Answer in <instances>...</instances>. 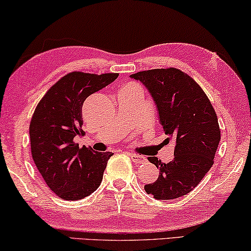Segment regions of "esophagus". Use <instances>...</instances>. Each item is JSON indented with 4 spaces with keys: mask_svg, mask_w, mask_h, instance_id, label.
<instances>
[{
    "mask_svg": "<svg viewBox=\"0 0 251 251\" xmlns=\"http://www.w3.org/2000/svg\"><path fill=\"white\" fill-rule=\"evenodd\" d=\"M129 156H130V159H131L135 163H139L140 164V163H144L146 161L145 156L138 155V154H135V153H129Z\"/></svg>",
    "mask_w": 251,
    "mask_h": 251,
    "instance_id": "34e87169",
    "label": "esophagus"
}]
</instances>
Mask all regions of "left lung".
Here are the masks:
<instances>
[{
    "mask_svg": "<svg viewBox=\"0 0 251 251\" xmlns=\"http://www.w3.org/2000/svg\"><path fill=\"white\" fill-rule=\"evenodd\" d=\"M147 88L159 112L160 123L175 143V157L168 163L155 156L159 178L145 185L156 200H173L197 187L214 164L221 140L218 119L202 88L178 68H156L130 75Z\"/></svg>",
    "mask_w": 251,
    "mask_h": 251,
    "instance_id": "1",
    "label": "left lung"
}]
</instances>
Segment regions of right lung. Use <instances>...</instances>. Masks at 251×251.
Listing matches in <instances>:
<instances>
[{"mask_svg": "<svg viewBox=\"0 0 251 251\" xmlns=\"http://www.w3.org/2000/svg\"><path fill=\"white\" fill-rule=\"evenodd\" d=\"M118 73L72 72L57 81L37 104L29 125L34 163L50 190L60 199L81 200L100 185L111 152L78 147L83 133L82 105L118 78Z\"/></svg>", "mask_w": 251, "mask_h": 251, "instance_id": "right-lung-1", "label": "right lung"}]
</instances>
